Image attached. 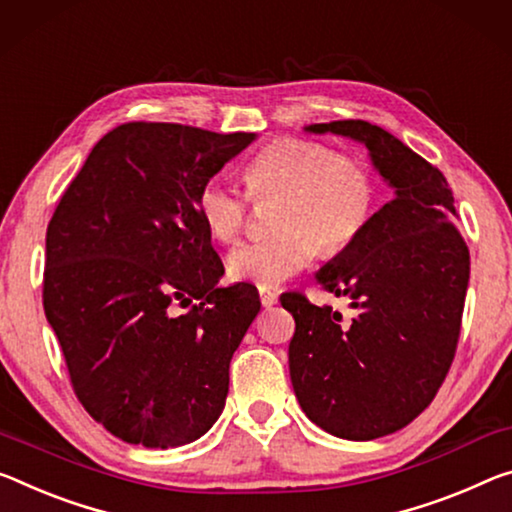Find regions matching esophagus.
<instances>
[{
    "label": "esophagus",
    "instance_id": "1",
    "mask_svg": "<svg viewBox=\"0 0 512 512\" xmlns=\"http://www.w3.org/2000/svg\"><path fill=\"white\" fill-rule=\"evenodd\" d=\"M259 300H262L264 307H273L275 303H278V294L271 289H259Z\"/></svg>",
    "mask_w": 512,
    "mask_h": 512
}]
</instances>
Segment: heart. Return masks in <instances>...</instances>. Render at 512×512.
Returning a JSON list of instances; mask_svg holds the SVG:
<instances>
[{
    "instance_id": "1",
    "label": "heart",
    "mask_w": 512,
    "mask_h": 512,
    "mask_svg": "<svg viewBox=\"0 0 512 512\" xmlns=\"http://www.w3.org/2000/svg\"><path fill=\"white\" fill-rule=\"evenodd\" d=\"M243 182L253 202L278 198L269 223L273 237L234 248L227 257L232 280L262 289L307 269L316 253H346L367 232L378 205V180L367 161L296 136L266 143L243 168ZM196 207L216 241L232 243L246 230L250 201L232 186L205 182Z\"/></svg>"
}]
</instances>
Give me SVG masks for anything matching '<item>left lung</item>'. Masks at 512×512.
<instances>
[{
    "instance_id": "left-lung-1",
    "label": "left lung",
    "mask_w": 512,
    "mask_h": 512,
    "mask_svg": "<svg viewBox=\"0 0 512 512\" xmlns=\"http://www.w3.org/2000/svg\"><path fill=\"white\" fill-rule=\"evenodd\" d=\"M310 132L362 141L394 198L373 214L360 241L321 269L319 285L351 296L344 323L300 291L280 298L296 321L291 385L316 426L344 440H376L428 408L460 339L469 248L449 182L408 145L367 120H335Z\"/></svg>"
}]
</instances>
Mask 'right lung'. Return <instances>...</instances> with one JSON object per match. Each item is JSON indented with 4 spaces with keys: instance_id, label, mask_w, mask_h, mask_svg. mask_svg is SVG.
Wrapping results in <instances>:
<instances>
[{
    "instance_id": "1",
    "label": "right lung",
    "mask_w": 512,
    "mask_h": 512,
    "mask_svg": "<svg viewBox=\"0 0 512 512\" xmlns=\"http://www.w3.org/2000/svg\"><path fill=\"white\" fill-rule=\"evenodd\" d=\"M253 141L177 123L113 127L47 225L45 316L79 403L123 442L182 446L223 412L230 360L262 303L246 282L216 287L225 269L196 196Z\"/></svg>"
}]
</instances>
